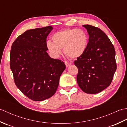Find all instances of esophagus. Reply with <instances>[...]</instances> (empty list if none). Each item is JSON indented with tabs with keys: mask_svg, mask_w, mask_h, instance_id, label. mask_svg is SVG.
<instances>
[{
	"mask_svg": "<svg viewBox=\"0 0 127 127\" xmlns=\"http://www.w3.org/2000/svg\"><path fill=\"white\" fill-rule=\"evenodd\" d=\"M65 65H66V67H68V66H69L71 64L70 63H69V62H65Z\"/></svg>",
	"mask_w": 127,
	"mask_h": 127,
	"instance_id": "esophagus-1",
	"label": "esophagus"
}]
</instances>
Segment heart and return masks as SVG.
<instances>
[{
    "label": "heart",
    "instance_id": "1",
    "mask_svg": "<svg viewBox=\"0 0 127 127\" xmlns=\"http://www.w3.org/2000/svg\"><path fill=\"white\" fill-rule=\"evenodd\" d=\"M52 41L46 43L47 49L51 55L57 58L63 48L65 55L72 59L82 56L87 49L88 36L86 32L76 28H68L56 32L52 37Z\"/></svg>",
    "mask_w": 127,
    "mask_h": 127
}]
</instances>
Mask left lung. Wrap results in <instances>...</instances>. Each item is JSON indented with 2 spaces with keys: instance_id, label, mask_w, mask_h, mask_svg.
Instances as JSON below:
<instances>
[{
  "instance_id": "1",
  "label": "left lung",
  "mask_w": 127,
  "mask_h": 127,
  "mask_svg": "<svg viewBox=\"0 0 127 127\" xmlns=\"http://www.w3.org/2000/svg\"><path fill=\"white\" fill-rule=\"evenodd\" d=\"M89 35L85 52L74 62L78 68L77 82L88 94L100 92L111 84L117 65L115 50L109 37L100 29L83 25Z\"/></svg>"
}]
</instances>
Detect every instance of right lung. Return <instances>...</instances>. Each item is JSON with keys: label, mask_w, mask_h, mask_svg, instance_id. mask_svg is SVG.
<instances>
[{"label": "right lung", "mask_w": 127, "mask_h": 127, "mask_svg": "<svg viewBox=\"0 0 127 127\" xmlns=\"http://www.w3.org/2000/svg\"><path fill=\"white\" fill-rule=\"evenodd\" d=\"M51 26L29 29L13 42L10 65L17 88L28 98L42 101L53 96L66 66L48 55L46 38Z\"/></svg>", "instance_id": "1"}]
</instances>
